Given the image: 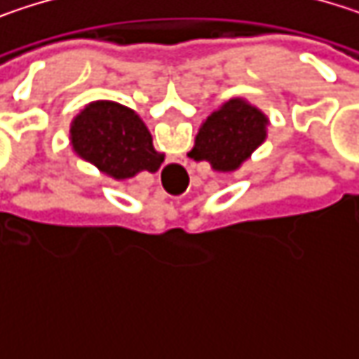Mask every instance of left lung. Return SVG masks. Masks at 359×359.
I'll return each mask as SVG.
<instances>
[{
  "label": "left lung",
  "instance_id": "8db88e82",
  "mask_svg": "<svg viewBox=\"0 0 359 359\" xmlns=\"http://www.w3.org/2000/svg\"><path fill=\"white\" fill-rule=\"evenodd\" d=\"M268 124V116L257 106L233 97L201 122L189 158L208 162L216 172H235L266 141Z\"/></svg>",
  "mask_w": 359,
  "mask_h": 359
}]
</instances>
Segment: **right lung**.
Listing matches in <instances>:
<instances>
[{"mask_svg": "<svg viewBox=\"0 0 359 359\" xmlns=\"http://www.w3.org/2000/svg\"><path fill=\"white\" fill-rule=\"evenodd\" d=\"M70 145L81 160L114 180L156 172L164 162L139 114L108 100L87 104L72 118Z\"/></svg>", "mask_w": 359, "mask_h": 359, "instance_id": "add662e5", "label": "right lung"}]
</instances>
